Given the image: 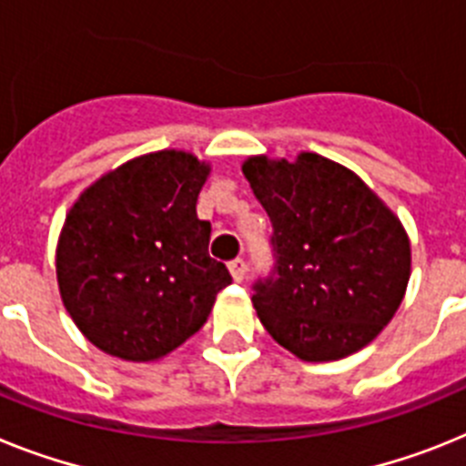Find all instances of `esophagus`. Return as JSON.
<instances>
[{
  "mask_svg": "<svg viewBox=\"0 0 466 466\" xmlns=\"http://www.w3.org/2000/svg\"><path fill=\"white\" fill-rule=\"evenodd\" d=\"M229 272H232L234 281H244V277H246L244 258H234V260H229Z\"/></svg>",
  "mask_w": 466,
  "mask_h": 466,
  "instance_id": "1",
  "label": "esophagus"
}]
</instances>
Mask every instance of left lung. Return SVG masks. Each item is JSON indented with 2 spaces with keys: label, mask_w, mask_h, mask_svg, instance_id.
Segmentation results:
<instances>
[{
  "label": "left lung",
  "mask_w": 466,
  "mask_h": 466,
  "mask_svg": "<svg viewBox=\"0 0 466 466\" xmlns=\"http://www.w3.org/2000/svg\"><path fill=\"white\" fill-rule=\"evenodd\" d=\"M272 220L274 269L253 286L267 333L302 361H338L373 342L410 279L401 220L345 166L314 152L241 166Z\"/></svg>",
  "instance_id": "obj_1"
}]
</instances>
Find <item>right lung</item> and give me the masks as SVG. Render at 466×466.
Returning <instances> with one entry per match:
<instances>
[{"mask_svg":"<svg viewBox=\"0 0 466 466\" xmlns=\"http://www.w3.org/2000/svg\"><path fill=\"white\" fill-rule=\"evenodd\" d=\"M210 166L161 149L121 164L75 201L56 250L65 309L88 342L124 361H157L208 319L232 283L208 256L197 199Z\"/></svg>","mask_w":466,"mask_h":466,"instance_id":"obj_1","label":"right lung"}]
</instances>
